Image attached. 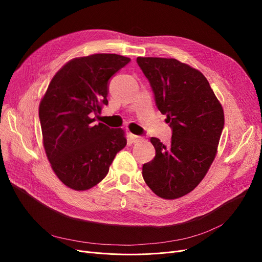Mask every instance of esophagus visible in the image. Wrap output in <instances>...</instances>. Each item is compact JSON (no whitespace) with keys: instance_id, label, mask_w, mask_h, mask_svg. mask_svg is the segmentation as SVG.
Listing matches in <instances>:
<instances>
[{"instance_id":"esophagus-1","label":"esophagus","mask_w":262,"mask_h":262,"mask_svg":"<svg viewBox=\"0 0 262 262\" xmlns=\"http://www.w3.org/2000/svg\"><path fill=\"white\" fill-rule=\"evenodd\" d=\"M129 140L132 141V143H139V142L143 141L144 138H143V137H141V136H136V135L130 134L129 135Z\"/></svg>"}]
</instances>
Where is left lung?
Wrapping results in <instances>:
<instances>
[{
  "label": "left lung",
  "instance_id": "8db88e82",
  "mask_svg": "<svg viewBox=\"0 0 262 262\" xmlns=\"http://www.w3.org/2000/svg\"><path fill=\"white\" fill-rule=\"evenodd\" d=\"M137 62L172 128L169 145L150 138L156 155L143 164V180L161 199L182 198L202 182L215 158L223 107L207 78L189 64L160 57H138Z\"/></svg>",
  "mask_w": 262,
  "mask_h": 262
}]
</instances>
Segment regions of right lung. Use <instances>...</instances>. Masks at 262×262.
Returning <instances> with one entry per match:
<instances>
[{
  "mask_svg": "<svg viewBox=\"0 0 262 262\" xmlns=\"http://www.w3.org/2000/svg\"><path fill=\"white\" fill-rule=\"evenodd\" d=\"M130 58L93 54L68 61L54 75L39 104L43 146L51 167L67 187L85 191L107 175L125 132L94 124L108 104L109 78Z\"/></svg>",
  "mask_w": 262,
  "mask_h": 262,
  "instance_id": "add662e5",
  "label": "right lung"
}]
</instances>
